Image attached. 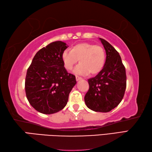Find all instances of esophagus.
Listing matches in <instances>:
<instances>
[{
  "instance_id": "1",
  "label": "esophagus",
  "mask_w": 152,
  "mask_h": 152,
  "mask_svg": "<svg viewBox=\"0 0 152 152\" xmlns=\"http://www.w3.org/2000/svg\"><path fill=\"white\" fill-rule=\"evenodd\" d=\"M81 79H82L81 77L78 76H76V81H78V80H81Z\"/></svg>"
}]
</instances>
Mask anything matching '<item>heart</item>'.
<instances>
[{
    "mask_svg": "<svg viewBox=\"0 0 152 152\" xmlns=\"http://www.w3.org/2000/svg\"><path fill=\"white\" fill-rule=\"evenodd\" d=\"M64 67L66 70H72L75 64L80 63L74 70L80 75L98 74L103 68L106 53L103 48L92 43H82L74 45L72 50H64L61 54Z\"/></svg>",
    "mask_w": 152,
    "mask_h": 152,
    "instance_id": "heart-1",
    "label": "heart"
}]
</instances>
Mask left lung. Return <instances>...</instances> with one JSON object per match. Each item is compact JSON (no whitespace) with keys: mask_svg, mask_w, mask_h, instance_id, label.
Instances as JSON below:
<instances>
[{"mask_svg":"<svg viewBox=\"0 0 152 152\" xmlns=\"http://www.w3.org/2000/svg\"><path fill=\"white\" fill-rule=\"evenodd\" d=\"M106 51V61L102 70L88 80L89 89L84 101L95 112L107 113L118 106L124 96L126 72L119 53L110 43L99 38Z\"/></svg>","mask_w":152,"mask_h":152,"instance_id":"left-lung-1","label":"left lung"}]
</instances>
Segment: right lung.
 Returning a JSON list of instances; mask_svg holds the SVG:
<instances>
[{
  "instance_id": "add662e5",
  "label": "right lung",
  "mask_w": 152,
  "mask_h": 152,
  "mask_svg": "<svg viewBox=\"0 0 152 152\" xmlns=\"http://www.w3.org/2000/svg\"><path fill=\"white\" fill-rule=\"evenodd\" d=\"M66 43L58 41L36 53L27 69L25 92L30 104L43 114H53L63 109L70 91L76 84V77L68 73L61 60Z\"/></svg>"
}]
</instances>
